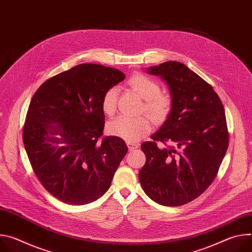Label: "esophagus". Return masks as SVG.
<instances>
[{"label":"esophagus","instance_id":"34e87169","mask_svg":"<svg viewBox=\"0 0 252 252\" xmlns=\"http://www.w3.org/2000/svg\"><path fill=\"white\" fill-rule=\"evenodd\" d=\"M126 145H127V148H128L129 151H133V150L137 149L138 146H139L138 143H136V142H134V141H127Z\"/></svg>","mask_w":252,"mask_h":252}]
</instances>
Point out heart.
<instances>
[{"mask_svg": "<svg viewBox=\"0 0 252 252\" xmlns=\"http://www.w3.org/2000/svg\"><path fill=\"white\" fill-rule=\"evenodd\" d=\"M128 85L143 99L142 111L156 124L164 123L171 114L172 99L160 94V86L143 74H134L128 80ZM119 90L115 87L107 90L101 98L102 112L107 116H113L117 110ZM151 130V125L147 118H129L120 116L106 125V131L111 135L124 138L128 141L138 140L147 135Z\"/></svg>", "mask_w": 252, "mask_h": 252, "instance_id": "heart-1", "label": "heart"}]
</instances>
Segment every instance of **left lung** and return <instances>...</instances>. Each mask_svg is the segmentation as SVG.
<instances>
[{
  "instance_id": "obj_1",
  "label": "left lung",
  "mask_w": 252,
  "mask_h": 252,
  "mask_svg": "<svg viewBox=\"0 0 252 252\" xmlns=\"http://www.w3.org/2000/svg\"><path fill=\"white\" fill-rule=\"evenodd\" d=\"M148 74L166 82L172 111L153 140L141 145L147 160L139 183L154 201L183 205L203 193L219 172L229 139L224 109L212 87L182 63L165 62Z\"/></svg>"
}]
</instances>
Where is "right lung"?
<instances>
[{
	"mask_svg": "<svg viewBox=\"0 0 252 252\" xmlns=\"http://www.w3.org/2000/svg\"><path fill=\"white\" fill-rule=\"evenodd\" d=\"M125 78L117 68L82 63L48 79L32 95L24 145L34 174L59 200L88 204L110 189L127 147L121 137L102 136L101 98Z\"/></svg>",
	"mask_w": 252,
	"mask_h": 252,
	"instance_id": "add662e5",
	"label": "right lung"
}]
</instances>
